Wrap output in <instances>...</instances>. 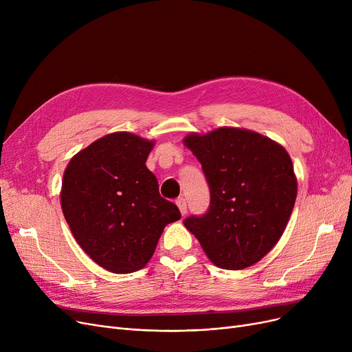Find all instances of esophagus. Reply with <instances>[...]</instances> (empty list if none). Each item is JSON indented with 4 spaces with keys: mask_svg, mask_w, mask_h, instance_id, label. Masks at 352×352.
Masks as SVG:
<instances>
[{
    "mask_svg": "<svg viewBox=\"0 0 352 352\" xmlns=\"http://www.w3.org/2000/svg\"><path fill=\"white\" fill-rule=\"evenodd\" d=\"M175 202H177V206H178L181 214L186 215V214H187V201H186V198L181 197V198H178Z\"/></svg>",
    "mask_w": 352,
    "mask_h": 352,
    "instance_id": "34e87169",
    "label": "esophagus"
}]
</instances>
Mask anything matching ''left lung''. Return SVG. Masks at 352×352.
I'll use <instances>...</instances> for the list:
<instances>
[{
	"label": "left lung",
	"mask_w": 352,
	"mask_h": 352,
	"mask_svg": "<svg viewBox=\"0 0 352 352\" xmlns=\"http://www.w3.org/2000/svg\"><path fill=\"white\" fill-rule=\"evenodd\" d=\"M182 142L201 162L211 192L208 212L184 226L218 268L256 264L280 241L297 198L289 154L274 140L235 126L191 133Z\"/></svg>",
	"instance_id": "8db88e82"
}]
</instances>
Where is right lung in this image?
<instances>
[{
  "label": "right lung",
  "instance_id": "1",
  "mask_svg": "<svg viewBox=\"0 0 352 352\" xmlns=\"http://www.w3.org/2000/svg\"><path fill=\"white\" fill-rule=\"evenodd\" d=\"M154 140L118 131L74 155L64 171L61 208L78 245L114 274L146 265L165 228L181 218L146 168Z\"/></svg>",
  "mask_w": 352,
  "mask_h": 352
}]
</instances>
